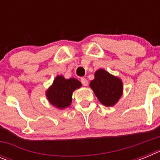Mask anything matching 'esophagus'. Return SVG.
Segmentation results:
<instances>
[{
	"label": "esophagus",
	"instance_id": "obj_1",
	"mask_svg": "<svg viewBox=\"0 0 160 160\" xmlns=\"http://www.w3.org/2000/svg\"><path fill=\"white\" fill-rule=\"evenodd\" d=\"M81 82L84 87H87V86H88V81H87V78H82Z\"/></svg>",
	"mask_w": 160,
	"mask_h": 160
}]
</instances>
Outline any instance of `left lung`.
<instances>
[{
	"instance_id": "obj_1",
	"label": "left lung",
	"mask_w": 160,
	"mask_h": 160,
	"mask_svg": "<svg viewBox=\"0 0 160 160\" xmlns=\"http://www.w3.org/2000/svg\"><path fill=\"white\" fill-rule=\"evenodd\" d=\"M90 87L98 99L106 107L115 105L122 95V80L103 69L95 72L94 79L90 82Z\"/></svg>"
}]
</instances>
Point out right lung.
Returning <instances> with one entry per match:
<instances>
[{"instance_id": "1", "label": "right lung", "mask_w": 160, "mask_h": 160, "mask_svg": "<svg viewBox=\"0 0 160 160\" xmlns=\"http://www.w3.org/2000/svg\"><path fill=\"white\" fill-rule=\"evenodd\" d=\"M81 87L82 83L78 79H66L62 75L57 76L51 87L46 90V97L53 107L60 110L65 109L71 104L73 91Z\"/></svg>"}]
</instances>
